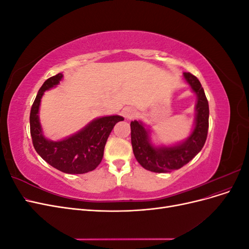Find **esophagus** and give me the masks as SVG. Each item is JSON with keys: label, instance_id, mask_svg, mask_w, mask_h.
<instances>
[{"label": "esophagus", "instance_id": "1", "mask_svg": "<svg viewBox=\"0 0 249 249\" xmlns=\"http://www.w3.org/2000/svg\"><path fill=\"white\" fill-rule=\"evenodd\" d=\"M124 115L127 119H133L136 116V110L132 107H126L124 109Z\"/></svg>", "mask_w": 249, "mask_h": 249}]
</instances>
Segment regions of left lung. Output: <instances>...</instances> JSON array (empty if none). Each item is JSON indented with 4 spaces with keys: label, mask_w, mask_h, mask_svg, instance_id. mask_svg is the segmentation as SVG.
<instances>
[{
    "label": "left lung",
    "mask_w": 249,
    "mask_h": 249,
    "mask_svg": "<svg viewBox=\"0 0 249 249\" xmlns=\"http://www.w3.org/2000/svg\"><path fill=\"white\" fill-rule=\"evenodd\" d=\"M184 78L197 95L195 127L185 142L170 147H155L143 124L137 120L131 123L133 153L146 170L163 173L179 169L189 163L205 145L209 130V103L198 79L190 72H184Z\"/></svg>",
    "instance_id": "left-lung-1"
}]
</instances>
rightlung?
Instances as JSON below:
<instances>
[{"instance_id":"right-lung-1","label":"right lung","mask_w":249,"mask_h":249,"mask_svg":"<svg viewBox=\"0 0 249 249\" xmlns=\"http://www.w3.org/2000/svg\"><path fill=\"white\" fill-rule=\"evenodd\" d=\"M62 73L49 78L40 87L30 112V133L33 146L42 159L54 168L71 175H81L99 166L109 135L124 117L118 115L93 120L82 131L61 141H51L43 137L38 118L41 96L46 90L56 86Z\"/></svg>"}]
</instances>
